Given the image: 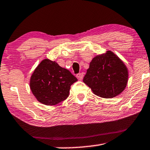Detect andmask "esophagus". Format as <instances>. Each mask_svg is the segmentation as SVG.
Returning a JSON list of instances; mask_svg holds the SVG:
<instances>
[{"mask_svg":"<svg viewBox=\"0 0 150 150\" xmlns=\"http://www.w3.org/2000/svg\"><path fill=\"white\" fill-rule=\"evenodd\" d=\"M83 73H79L78 74H76L77 79L79 80H81L82 79H83Z\"/></svg>","mask_w":150,"mask_h":150,"instance_id":"1","label":"esophagus"}]
</instances>
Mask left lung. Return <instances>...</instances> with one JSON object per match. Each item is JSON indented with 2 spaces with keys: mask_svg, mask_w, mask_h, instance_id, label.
<instances>
[{
  "mask_svg": "<svg viewBox=\"0 0 150 150\" xmlns=\"http://www.w3.org/2000/svg\"><path fill=\"white\" fill-rule=\"evenodd\" d=\"M128 71L124 63L112 51L94 57L83 81L93 92L103 98H113L124 91Z\"/></svg>",
  "mask_w": 150,
  "mask_h": 150,
  "instance_id": "left-lung-1",
  "label": "left lung"
}]
</instances>
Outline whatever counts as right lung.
<instances>
[{"mask_svg": "<svg viewBox=\"0 0 150 150\" xmlns=\"http://www.w3.org/2000/svg\"><path fill=\"white\" fill-rule=\"evenodd\" d=\"M77 79L57 63L44 59L30 77V87L39 102L56 105L69 96L71 86Z\"/></svg>", "mask_w": 150, "mask_h": 150, "instance_id": "obj_1", "label": "right lung"}]
</instances>
